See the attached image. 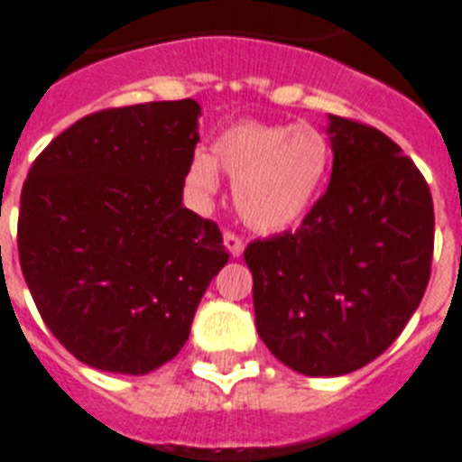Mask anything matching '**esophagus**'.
Wrapping results in <instances>:
<instances>
[{"instance_id": "34e87169", "label": "esophagus", "mask_w": 462, "mask_h": 462, "mask_svg": "<svg viewBox=\"0 0 462 462\" xmlns=\"http://www.w3.org/2000/svg\"><path fill=\"white\" fill-rule=\"evenodd\" d=\"M223 242H226V248L230 251L232 258H239V255L244 254L242 236H236L235 232H226V235H223Z\"/></svg>"}]
</instances>
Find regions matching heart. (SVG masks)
<instances>
[{"mask_svg":"<svg viewBox=\"0 0 462 462\" xmlns=\"http://www.w3.org/2000/svg\"><path fill=\"white\" fill-rule=\"evenodd\" d=\"M330 164L332 146L316 125L242 120L216 136L208 155H192L186 186L199 202H208L223 171L235 181V207L248 226L281 232L307 218L326 188Z\"/></svg>","mask_w":462,"mask_h":462,"instance_id":"1","label":"heart"}]
</instances>
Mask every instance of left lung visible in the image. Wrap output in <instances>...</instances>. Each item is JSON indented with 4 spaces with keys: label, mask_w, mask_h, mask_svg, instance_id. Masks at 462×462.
<instances>
[{
    "label": "left lung",
    "mask_w": 462,
    "mask_h": 462,
    "mask_svg": "<svg viewBox=\"0 0 462 462\" xmlns=\"http://www.w3.org/2000/svg\"><path fill=\"white\" fill-rule=\"evenodd\" d=\"M332 176L300 230L244 251L255 328L307 376H342L386 351L430 279V188L383 132L328 116Z\"/></svg>",
    "instance_id": "left-lung-1"
}]
</instances>
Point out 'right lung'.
Masks as SVG:
<instances>
[{
	"label": "right lung",
	"mask_w": 462,
	"mask_h": 462,
	"mask_svg": "<svg viewBox=\"0 0 462 462\" xmlns=\"http://www.w3.org/2000/svg\"><path fill=\"white\" fill-rule=\"evenodd\" d=\"M199 116L195 99L86 116L27 174L23 276L48 330L95 370L139 376L174 358L230 258L218 226L183 207Z\"/></svg>",
	"instance_id": "right-lung-1"
}]
</instances>
